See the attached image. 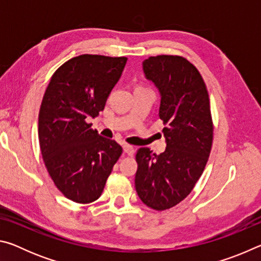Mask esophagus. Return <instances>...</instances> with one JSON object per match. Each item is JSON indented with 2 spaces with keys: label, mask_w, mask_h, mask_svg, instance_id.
I'll list each match as a JSON object with an SVG mask.
<instances>
[{
  "label": "esophagus",
  "mask_w": 261,
  "mask_h": 261,
  "mask_svg": "<svg viewBox=\"0 0 261 261\" xmlns=\"http://www.w3.org/2000/svg\"><path fill=\"white\" fill-rule=\"evenodd\" d=\"M123 151H124V153H126L127 155H134L135 147L131 146V145H129V144H124L123 145Z\"/></svg>",
  "instance_id": "1"
}]
</instances>
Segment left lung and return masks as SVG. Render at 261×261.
<instances>
[{
    "label": "left lung",
    "instance_id": "1",
    "mask_svg": "<svg viewBox=\"0 0 261 261\" xmlns=\"http://www.w3.org/2000/svg\"><path fill=\"white\" fill-rule=\"evenodd\" d=\"M143 70L160 93L167 147L160 154L138 149L135 185L145 205L165 211L189 196L205 169L213 140L210 98L199 71L183 57H148Z\"/></svg>",
    "mask_w": 261,
    "mask_h": 261
}]
</instances>
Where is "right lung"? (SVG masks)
Returning a JSON list of instances; mask_svg holds the SVG:
<instances>
[{
	"label": "right lung",
	"instance_id": "add662e5",
	"mask_svg": "<svg viewBox=\"0 0 261 261\" xmlns=\"http://www.w3.org/2000/svg\"><path fill=\"white\" fill-rule=\"evenodd\" d=\"M126 57L81 55L53 74L39 112L41 154L57 189L68 199H98L122 154L116 141L101 137L88 121L103 110L120 81Z\"/></svg>",
	"mask_w": 261,
	"mask_h": 261
}]
</instances>
